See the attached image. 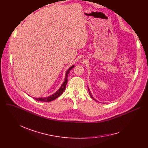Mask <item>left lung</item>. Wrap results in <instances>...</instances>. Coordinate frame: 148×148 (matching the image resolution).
I'll list each match as a JSON object with an SVG mask.
<instances>
[{"label": "left lung", "instance_id": "8db88e82", "mask_svg": "<svg viewBox=\"0 0 148 148\" xmlns=\"http://www.w3.org/2000/svg\"><path fill=\"white\" fill-rule=\"evenodd\" d=\"M88 90H89V94H90V97H92V98H93V99H94V100H95V101H97V100H96V99H95V98H94V97H92V94H91V93H90V91H89V88H88Z\"/></svg>", "mask_w": 148, "mask_h": 148}]
</instances>
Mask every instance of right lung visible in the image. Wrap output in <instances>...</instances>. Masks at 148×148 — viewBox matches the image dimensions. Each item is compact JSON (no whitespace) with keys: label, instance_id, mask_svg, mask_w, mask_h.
Instances as JSON below:
<instances>
[{"label":"right lung","instance_id":"1","mask_svg":"<svg viewBox=\"0 0 148 148\" xmlns=\"http://www.w3.org/2000/svg\"><path fill=\"white\" fill-rule=\"evenodd\" d=\"M74 67V65H72L71 67L69 68V69L67 70L66 73H65V78L64 82H63V83L62 84L60 88L55 93H54L53 94H52L51 95L49 96V97H44V98H35V97H33V98L35 99V100L38 101L50 102V101H53L54 99H55L56 98L59 97L65 90V88H66V85L67 82H68V75L69 73V71H71V70Z\"/></svg>","mask_w":148,"mask_h":148}]
</instances>
